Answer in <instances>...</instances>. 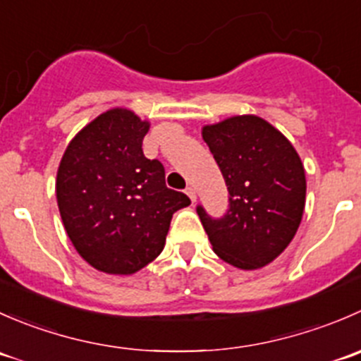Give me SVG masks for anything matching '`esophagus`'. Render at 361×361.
I'll list each match as a JSON object with an SVG mask.
<instances>
[{"label": "esophagus", "instance_id": "1", "mask_svg": "<svg viewBox=\"0 0 361 361\" xmlns=\"http://www.w3.org/2000/svg\"><path fill=\"white\" fill-rule=\"evenodd\" d=\"M185 192H187V195L190 197L192 202L197 201V195H195V188L194 187H187V190H185Z\"/></svg>", "mask_w": 361, "mask_h": 361}]
</instances>
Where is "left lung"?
<instances>
[{
    "label": "left lung",
    "instance_id": "left-lung-1",
    "mask_svg": "<svg viewBox=\"0 0 361 361\" xmlns=\"http://www.w3.org/2000/svg\"><path fill=\"white\" fill-rule=\"evenodd\" d=\"M228 190V209L197 214L213 251L245 271L271 264L286 250L305 206V171L293 145L267 120L238 115L202 127Z\"/></svg>",
    "mask_w": 361,
    "mask_h": 361
}]
</instances>
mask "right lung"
Segmentation results:
<instances>
[{
    "label": "right lung",
    "instance_id": "add662e5",
    "mask_svg": "<svg viewBox=\"0 0 361 361\" xmlns=\"http://www.w3.org/2000/svg\"><path fill=\"white\" fill-rule=\"evenodd\" d=\"M150 122L113 108L87 123L57 169L56 195L80 257L106 274H134L159 257L171 218L190 199L166 187L164 166L143 154Z\"/></svg>",
    "mask_w": 361,
    "mask_h": 361
}]
</instances>
